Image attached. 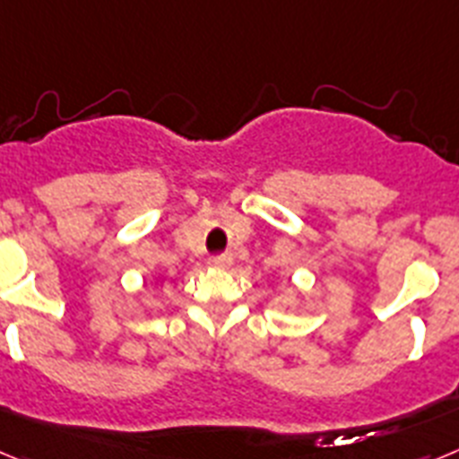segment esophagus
I'll list each match as a JSON object with an SVG mask.
<instances>
[{
    "label": "esophagus",
    "mask_w": 459,
    "mask_h": 459,
    "mask_svg": "<svg viewBox=\"0 0 459 459\" xmlns=\"http://www.w3.org/2000/svg\"><path fill=\"white\" fill-rule=\"evenodd\" d=\"M211 264L216 266V269H230V266H232V255H216V257L211 259Z\"/></svg>",
    "instance_id": "1"
}]
</instances>
